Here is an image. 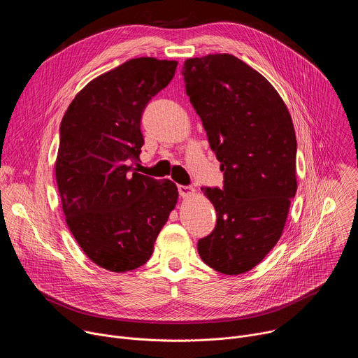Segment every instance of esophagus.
Masks as SVG:
<instances>
[{"label":"esophagus","instance_id":"34e87169","mask_svg":"<svg viewBox=\"0 0 358 358\" xmlns=\"http://www.w3.org/2000/svg\"><path fill=\"white\" fill-rule=\"evenodd\" d=\"M178 194H180V196L185 198V196L194 195L195 189L192 187H189V185H178Z\"/></svg>","mask_w":358,"mask_h":358}]
</instances>
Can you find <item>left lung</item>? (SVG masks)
Returning a JSON list of instances; mask_svg holds the SVG:
<instances>
[{
  "label": "left lung",
  "mask_w": 358,
  "mask_h": 358,
  "mask_svg": "<svg viewBox=\"0 0 358 358\" xmlns=\"http://www.w3.org/2000/svg\"><path fill=\"white\" fill-rule=\"evenodd\" d=\"M181 73L224 171L222 188H201L218 218L198 253L217 272L239 275L276 245L297 189L292 117L275 87L234 55L187 59Z\"/></svg>",
  "instance_id": "left-lung-1"
}]
</instances>
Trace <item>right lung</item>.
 <instances>
[{
    "mask_svg": "<svg viewBox=\"0 0 358 358\" xmlns=\"http://www.w3.org/2000/svg\"><path fill=\"white\" fill-rule=\"evenodd\" d=\"M176 68L130 59L89 82L61 122L55 174L66 224L86 257L112 272L150 259L177 203L173 181L131 173L144 144L143 112Z\"/></svg>",
    "mask_w": 358,
    "mask_h": 358,
    "instance_id": "obj_1",
    "label": "right lung"
}]
</instances>
